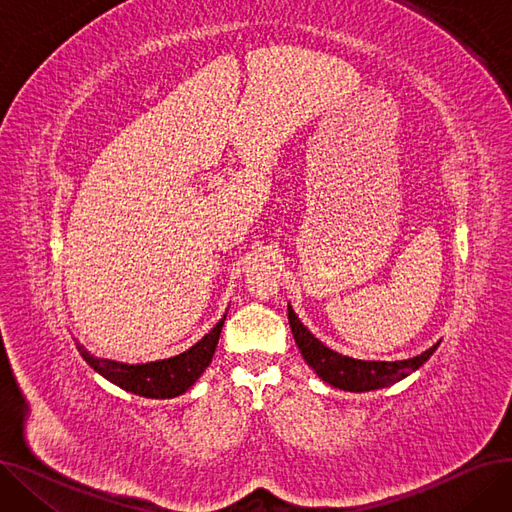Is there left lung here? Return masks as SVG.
Instances as JSON below:
<instances>
[{
  "label": "left lung",
  "mask_w": 512,
  "mask_h": 512,
  "mask_svg": "<svg viewBox=\"0 0 512 512\" xmlns=\"http://www.w3.org/2000/svg\"><path fill=\"white\" fill-rule=\"evenodd\" d=\"M288 321L290 330L297 342L299 351L305 359V363L319 375L326 384L340 388L344 392H369L388 388L400 380H405L407 375L417 371L429 357L436 353L440 342H436L432 348H427L425 353L405 359V361H365V359H353L332 351L319 338H315L305 326L303 321L294 313V309L288 303Z\"/></svg>",
  "instance_id": "8db88e82"
}]
</instances>
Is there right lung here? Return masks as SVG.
<instances>
[{"mask_svg": "<svg viewBox=\"0 0 512 512\" xmlns=\"http://www.w3.org/2000/svg\"><path fill=\"white\" fill-rule=\"evenodd\" d=\"M224 321L226 313L218 324L199 342L186 348L184 353L147 363H122L101 359L91 355L80 342H76V348L80 357L89 363V367H93L107 382L120 386L122 390L145 398H174L191 388L209 367L224 328Z\"/></svg>", "mask_w": 512, "mask_h": 512, "instance_id": "add662e5", "label": "right lung"}]
</instances>
